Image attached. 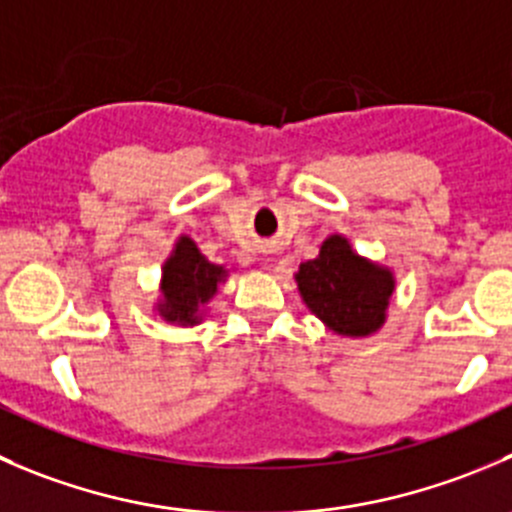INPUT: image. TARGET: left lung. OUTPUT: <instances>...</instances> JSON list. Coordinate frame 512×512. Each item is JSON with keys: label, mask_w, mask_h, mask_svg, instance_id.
Segmentation results:
<instances>
[{"label": "left lung", "mask_w": 512, "mask_h": 512, "mask_svg": "<svg viewBox=\"0 0 512 512\" xmlns=\"http://www.w3.org/2000/svg\"><path fill=\"white\" fill-rule=\"evenodd\" d=\"M305 305L337 335L365 337L380 330L393 297V272L362 260L342 235H330L315 260L295 275Z\"/></svg>", "instance_id": "obj_1"}]
</instances>
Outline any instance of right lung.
I'll use <instances>...</instances> for the list:
<instances>
[{"label":"right lung","instance_id":"1","mask_svg":"<svg viewBox=\"0 0 512 512\" xmlns=\"http://www.w3.org/2000/svg\"><path fill=\"white\" fill-rule=\"evenodd\" d=\"M222 277L225 270L220 265H212L190 237H180L162 267V302L157 310L167 322L197 325L200 307L210 302Z\"/></svg>","mask_w":512,"mask_h":512}]
</instances>
